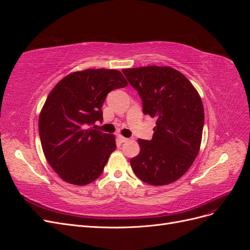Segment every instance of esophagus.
Instances as JSON below:
<instances>
[{"label": "esophagus", "instance_id": "esophagus-1", "mask_svg": "<svg viewBox=\"0 0 250 250\" xmlns=\"http://www.w3.org/2000/svg\"><path fill=\"white\" fill-rule=\"evenodd\" d=\"M118 139H119V141H120L121 143H125V142H127V141H128V139H127V138L123 137V135H121V134H119V135H118Z\"/></svg>", "mask_w": 250, "mask_h": 250}]
</instances>
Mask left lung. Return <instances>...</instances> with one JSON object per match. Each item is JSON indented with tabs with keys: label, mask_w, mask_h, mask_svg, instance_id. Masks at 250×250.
<instances>
[{
	"label": "left lung",
	"mask_w": 250,
	"mask_h": 250,
	"mask_svg": "<svg viewBox=\"0 0 250 250\" xmlns=\"http://www.w3.org/2000/svg\"><path fill=\"white\" fill-rule=\"evenodd\" d=\"M143 101V112L156 119L150 141L138 140L131 168L144 183L165 186L179 179L199 153L204 124L201 98L184 74L170 66L124 69Z\"/></svg>",
	"instance_id": "8db88e82"
}]
</instances>
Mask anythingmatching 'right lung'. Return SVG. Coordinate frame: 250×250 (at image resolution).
<instances>
[{
    "label": "right lung",
    "instance_id": "right-lung-1",
    "mask_svg": "<svg viewBox=\"0 0 250 250\" xmlns=\"http://www.w3.org/2000/svg\"><path fill=\"white\" fill-rule=\"evenodd\" d=\"M127 84L118 70L87 69L66 75L51 90L39 131L44 156L65 183L85 186L102 174L117 148L116 138L87 127L103 121L107 94Z\"/></svg>",
    "mask_w": 250,
    "mask_h": 250
}]
</instances>
